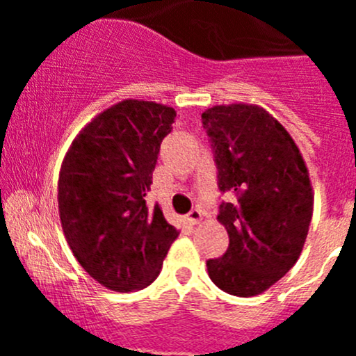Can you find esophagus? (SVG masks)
Here are the masks:
<instances>
[{"instance_id": "1", "label": "esophagus", "mask_w": 356, "mask_h": 356, "mask_svg": "<svg viewBox=\"0 0 356 356\" xmlns=\"http://www.w3.org/2000/svg\"><path fill=\"white\" fill-rule=\"evenodd\" d=\"M201 220H203V215H201V210H198V208H195V210L189 211V215H188V222H189V224L196 225V224H200Z\"/></svg>"}]
</instances>
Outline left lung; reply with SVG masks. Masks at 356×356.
<instances>
[{"label": "left lung", "instance_id": "1", "mask_svg": "<svg viewBox=\"0 0 356 356\" xmlns=\"http://www.w3.org/2000/svg\"><path fill=\"white\" fill-rule=\"evenodd\" d=\"M218 168V188L236 195L220 204L229 234L220 258L207 261L217 288L257 296L291 270L303 251L314 213V188L300 148L267 110L248 103L201 113Z\"/></svg>", "mask_w": 356, "mask_h": 356}]
</instances>
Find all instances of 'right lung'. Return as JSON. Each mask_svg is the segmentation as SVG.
Masks as SVG:
<instances>
[{
	"label": "right lung",
	"mask_w": 356,
	"mask_h": 356,
	"mask_svg": "<svg viewBox=\"0 0 356 356\" xmlns=\"http://www.w3.org/2000/svg\"><path fill=\"white\" fill-rule=\"evenodd\" d=\"M174 117L161 103L118 102L79 131L62 161L63 234L81 267L106 289L129 293L152 284L179 236L160 208L146 204Z\"/></svg>",
	"instance_id": "right-lung-1"
}]
</instances>
